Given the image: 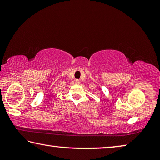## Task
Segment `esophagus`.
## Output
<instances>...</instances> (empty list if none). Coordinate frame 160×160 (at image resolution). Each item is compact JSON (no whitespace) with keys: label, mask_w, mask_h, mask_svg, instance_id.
<instances>
[{"label":"esophagus","mask_w":160,"mask_h":160,"mask_svg":"<svg viewBox=\"0 0 160 160\" xmlns=\"http://www.w3.org/2000/svg\"><path fill=\"white\" fill-rule=\"evenodd\" d=\"M75 83H76L77 85H80V80H75Z\"/></svg>","instance_id":"34e87169"}]
</instances>
